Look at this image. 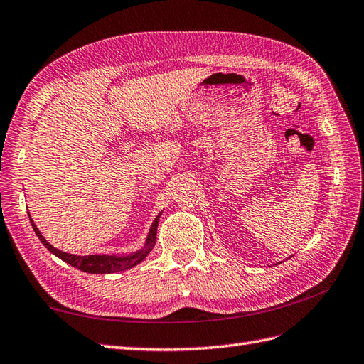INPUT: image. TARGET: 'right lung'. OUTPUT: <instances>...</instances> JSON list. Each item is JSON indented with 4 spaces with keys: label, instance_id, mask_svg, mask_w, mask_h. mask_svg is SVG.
I'll return each instance as SVG.
<instances>
[{
    "label": "right lung",
    "instance_id": "1",
    "mask_svg": "<svg viewBox=\"0 0 364 364\" xmlns=\"http://www.w3.org/2000/svg\"><path fill=\"white\" fill-rule=\"evenodd\" d=\"M163 210L155 216V220L149 228L146 240H144V244L141 248L136 252H131V253H124V255H88V256H79V255H71L67 252H62L58 250L56 247L51 245L46 237L41 235L39 228L36 227V224L33 223L32 216L28 213L30 218V223H32L33 230L36 233V236L39 237V241L46 245L47 250L50 253H53L55 256H58L62 261L70 264L71 267L79 268L80 272H85V273H91V274H111V273H119V272H124V269H129L132 267L139 265L140 262L144 261V257H146L151 250L155 245V240H157V227H159V221H160V216H161Z\"/></svg>",
    "mask_w": 364,
    "mask_h": 364
}]
</instances>
